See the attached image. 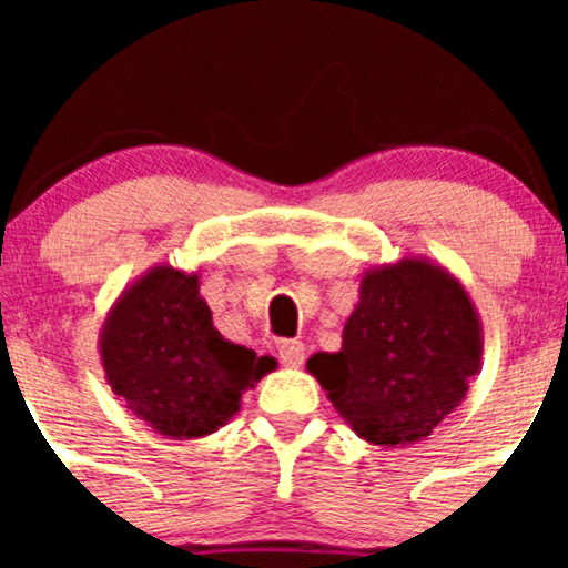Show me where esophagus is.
I'll return each mask as SVG.
<instances>
[{
  "label": "esophagus",
  "instance_id": "34e87169",
  "mask_svg": "<svg viewBox=\"0 0 568 568\" xmlns=\"http://www.w3.org/2000/svg\"><path fill=\"white\" fill-rule=\"evenodd\" d=\"M280 354V363L285 365V368H300L302 363H305L307 352H305V343L302 341H283L277 348Z\"/></svg>",
  "mask_w": 568,
  "mask_h": 568
}]
</instances>
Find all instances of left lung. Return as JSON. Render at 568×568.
Returning <instances> with one entry per match:
<instances>
[{"label":"left lung","mask_w":568,"mask_h":568,"mask_svg":"<svg viewBox=\"0 0 568 568\" xmlns=\"http://www.w3.org/2000/svg\"><path fill=\"white\" fill-rule=\"evenodd\" d=\"M484 326L456 274L420 255L368 268L343 324L341 352H318L307 371L337 415L374 445L426 439L480 371Z\"/></svg>","instance_id":"8db88e82"}]
</instances>
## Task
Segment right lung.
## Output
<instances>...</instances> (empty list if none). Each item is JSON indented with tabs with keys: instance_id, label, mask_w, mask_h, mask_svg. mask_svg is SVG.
<instances>
[{
	"instance_id": "obj_1",
	"label": "right lung",
	"mask_w": 568,
	"mask_h": 568,
	"mask_svg": "<svg viewBox=\"0 0 568 568\" xmlns=\"http://www.w3.org/2000/svg\"><path fill=\"white\" fill-rule=\"evenodd\" d=\"M112 393L168 439H200L225 426L242 393L277 368L274 357L225 341L200 296V274L148 268L109 307L99 335Z\"/></svg>"
}]
</instances>
